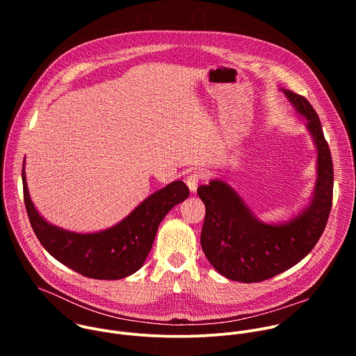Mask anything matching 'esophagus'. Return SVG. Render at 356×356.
I'll use <instances>...</instances> for the list:
<instances>
[{"label": "esophagus", "instance_id": "1", "mask_svg": "<svg viewBox=\"0 0 356 356\" xmlns=\"http://www.w3.org/2000/svg\"><path fill=\"white\" fill-rule=\"evenodd\" d=\"M201 179H204V173L200 172V170H195L193 173H190L187 177H186V184L187 187L190 188L191 193H195L197 191V187H198V183Z\"/></svg>", "mask_w": 356, "mask_h": 356}]
</instances>
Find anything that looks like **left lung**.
I'll use <instances>...</instances> for the list:
<instances>
[{
	"instance_id": "obj_1",
	"label": "left lung",
	"mask_w": 356,
	"mask_h": 356,
	"mask_svg": "<svg viewBox=\"0 0 356 356\" xmlns=\"http://www.w3.org/2000/svg\"><path fill=\"white\" fill-rule=\"evenodd\" d=\"M296 111L307 118L317 147V181L307 209L287 222L266 224L245 206L222 180L200 186L206 206L201 248L217 272L229 280L255 283L270 279L306 258L323 235L332 207L334 169L320 118L309 101L282 88Z\"/></svg>"
}]
</instances>
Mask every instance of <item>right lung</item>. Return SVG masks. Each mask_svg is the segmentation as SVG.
<instances>
[{"label":"right lung","mask_w":356,"mask_h":356,"mask_svg":"<svg viewBox=\"0 0 356 356\" xmlns=\"http://www.w3.org/2000/svg\"><path fill=\"white\" fill-rule=\"evenodd\" d=\"M25 166V165H24ZM24 201L35 235L56 261L98 280H117L142 268L159 224L188 197V187L176 180L150 194L117 225L94 234H77L49 224L35 209L22 169Z\"/></svg>","instance_id":"right-lung-1"}]
</instances>
